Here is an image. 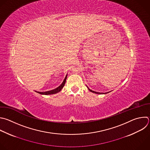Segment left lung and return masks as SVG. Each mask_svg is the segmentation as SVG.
Returning a JSON list of instances; mask_svg holds the SVG:
<instances>
[{"mask_svg": "<svg viewBox=\"0 0 150 150\" xmlns=\"http://www.w3.org/2000/svg\"><path fill=\"white\" fill-rule=\"evenodd\" d=\"M88 88V89H89V91H90L91 92H93V93H98V94H102V93H101V92H95V91H92V90H91L89 88Z\"/></svg>", "mask_w": 150, "mask_h": 150, "instance_id": "left-lung-1", "label": "left lung"}]
</instances>
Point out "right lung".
<instances>
[{"label": "right lung", "instance_id": "add662e5", "mask_svg": "<svg viewBox=\"0 0 150 150\" xmlns=\"http://www.w3.org/2000/svg\"><path fill=\"white\" fill-rule=\"evenodd\" d=\"M67 77V76H65V79H64L63 82L62 83V84H61L59 86H58L57 88H56V89H54L51 90V91H46V92H37V91H36V92H37L38 93H40V94H42V95H51V94H55V93H58V92H59V91H61V89H62L63 88V87L64 86V85H65V82H66Z\"/></svg>", "mask_w": 150, "mask_h": 150}]
</instances>
